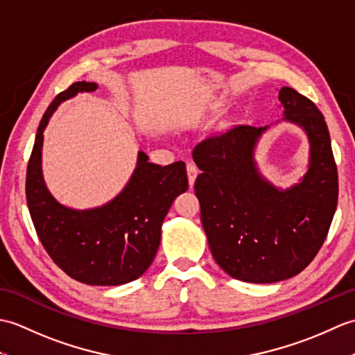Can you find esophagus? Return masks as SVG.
<instances>
[{"label": "esophagus", "mask_w": 355, "mask_h": 355, "mask_svg": "<svg viewBox=\"0 0 355 355\" xmlns=\"http://www.w3.org/2000/svg\"><path fill=\"white\" fill-rule=\"evenodd\" d=\"M186 168H187V177H189V184H191V186H193L195 178H197V175H198V168H197V164H195L193 162H187Z\"/></svg>", "instance_id": "1"}]
</instances>
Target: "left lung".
Instances as JSON below:
<instances>
[{"label": "left lung", "instance_id": "1", "mask_svg": "<svg viewBox=\"0 0 355 355\" xmlns=\"http://www.w3.org/2000/svg\"><path fill=\"white\" fill-rule=\"evenodd\" d=\"M279 101L285 120L302 126L311 145L310 169L297 186L277 191L256 169L253 149L268 126H235L193 149L202 171L193 187L210 252L225 273L244 282L271 284L300 273L320 250L337 207L325 117L294 88H281Z\"/></svg>", "mask_w": 355, "mask_h": 355}]
</instances>
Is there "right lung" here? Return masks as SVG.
<instances>
[{
	"mask_svg": "<svg viewBox=\"0 0 355 355\" xmlns=\"http://www.w3.org/2000/svg\"><path fill=\"white\" fill-rule=\"evenodd\" d=\"M96 88L93 82H74L44 112L27 164L26 198L37 236L59 268L88 285H122L153 263L164 216L189 182L183 162L158 166L140 153L130 183L108 205L92 210L59 205L42 180V132L59 103Z\"/></svg>",
	"mask_w": 355,
	"mask_h": 355,
	"instance_id": "1",
	"label": "right lung"
}]
</instances>
